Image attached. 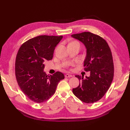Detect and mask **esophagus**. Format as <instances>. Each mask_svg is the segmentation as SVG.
<instances>
[{"label":"esophagus","mask_w":130,"mask_h":130,"mask_svg":"<svg viewBox=\"0 0 130 130\" xmlns=\"http://www.w3.org/2000/svg\"><path fill=\"white\" fill-rule=\"evenodd\" d=\"M72 75H70V74H67L65 75V78H70V77H71Z\"/></svg>","instance_id":"1"}]
</instances>
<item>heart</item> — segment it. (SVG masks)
I'll use <instances>...</instances> for the list:
<instances>
[{
  "label": "heart",
  "mask_w": 130,
  "mask_h": 130,
  "mask_svg": "<svg viewBox=\"0 0 130 130\" xmlns=\"http://www.w3.org/2000/svg\"><path fill=\"white\" fill-rule=\"evenodd\" d=\"M70 64H72V62H71V63H70Z\"/></svg>",
  "instance_id": "1"
}]
</instances>
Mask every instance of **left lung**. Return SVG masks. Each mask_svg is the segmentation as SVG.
Segmentation results:
<instances>
[{"mask_svg": "<svg viewBox=\"0 0 130 130\" xmlns=\"http://www.w3.org/2000/svg\"><path fill=\"white\" fill-rule=\"evenodd\" d=\"M81 41L87 48L84 61V70L90 71V76L76 75L79 86L73 93L80 100L93 103L103 97L109 89L114 76V65L112 52L108 44L103 38L89 32L71 35Z\"/></svg>", "mask_w": 130, "mask_h": 130, "instance_id": "8db88e82", "label": "left lung"}]
</instances>
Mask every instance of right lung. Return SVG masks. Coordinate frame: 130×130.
Segmentation results:
<instances>
[{
    "mask_svg": "<svg viewBox=\"0 0 130 130\" xmlns=\"http://www.w3.org/2000/svg\"><path fill=\"white\" fill-rule=\"evenodd\" d=\"M62 36L41 35L24 42L15 59V74L17 83L30 100L37 103L47 101L54 94L64 75L57 72L47 75L44 63L53 58L54 51Z\"/></svg>",
    "mask_w": 130,
    "mask_h": 130,
    "instance_id": "right-lung-1",
    "label": "right lung"
}]
</instances>
